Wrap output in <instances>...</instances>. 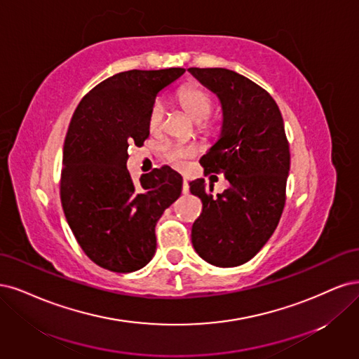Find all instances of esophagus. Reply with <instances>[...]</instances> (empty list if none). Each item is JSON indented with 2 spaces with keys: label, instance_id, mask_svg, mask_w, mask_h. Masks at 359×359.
<instances>
[{
  "label": "esophagus",
  "instance_id": "esophagus-1",
  "mask_svg": "<svg viewBox=\"0 0 359 359\" xmlns=\"http://www.w3.org/2000/svg\"><path fill=\"white\" fill-rule=\"evenodd\" d=\"M182 191H183V194H188V192H189V184H188V180H187V179H183Z\"/></svg>",
  "mask_w": 359,
  "mask_h": 359
}]
</instances>
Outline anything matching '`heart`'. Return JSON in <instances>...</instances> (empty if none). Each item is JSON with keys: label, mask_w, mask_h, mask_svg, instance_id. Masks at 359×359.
Returning a JSON list of instances; mask_svg holds the SVG:
<instances>
[{"label": "heart", "mask_w": 359, "mask_h": 359, "mask_svg": "<svg viewBox=\"0 0 359 359\" xmlns=\"http://www.w3.org/2000/svg\"><path fill=\"white\" fill-rule=\"evenodd\" d=\"M177 101L183 110H187L191 116L198 122V128L205 131L210 128L209 116L215 109V100L205 88L200 85H187L177 92ZM165 123V107L163 101L156 100L149 109L147 128L150 134H159L164 130ZM163 155L165 161L175 167H183L187 161L196 155V147L182 143H168L163 146Z\"/></svg>", "instance_id": "heart-1"}]
</instances>
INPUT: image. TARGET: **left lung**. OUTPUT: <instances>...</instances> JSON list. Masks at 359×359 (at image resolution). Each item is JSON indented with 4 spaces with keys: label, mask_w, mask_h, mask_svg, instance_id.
<instances>
[{
    "label": "left lung",
    "mask_w": 359,
    "mask_h": 359,
    "mask_svg": "<svg viewBox=\"0 0 359 359\" xmlns=\"http://www.w3.org/2000/svg\"><path fill=\"white\" fill-rule=\"evenodd\" d=\"M222 102L221 138L200 164L224 172L231 187L213 195L204 179L189 183L203 203L192 245L216 267H237L269 241L286 201L291 154L282 113L267 90L226 68H188Z\"/></svg>",
    "instance_id": "left-lung-1"
}]
</instances>
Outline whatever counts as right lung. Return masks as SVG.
I'll return each mask as SVG.
<instances>
[{"label": "right lung", "instance_id": "right-lung-1", "mask_svg": "<svg viewBox=\"0 0 359 359\" xmlns=\"http://www.w3.org/2000/svg\"><path fill=\"white\" fill-rule=\"evenodd\" d=\"M183 68L130 70L102 80L79 102L64 142L60 195L86 257L114 273L143 269L156 249L155 225L182 192V177L164 165L134 182L131 144L149 137L147 114L158 92Z\"/></svg>", "mask_w": 359, "mask_h": 359}]
</instances>
